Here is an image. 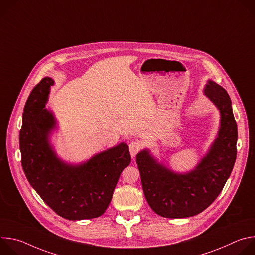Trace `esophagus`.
<instances>
[{"label": "esophagus", "instance_id": "1", "mask_svg": "<svg viewBox=\"0 0 255 255\" xmlns=\"http://www.w3.org/2000/svg\"><path fill=\"white\" fill-rule=\"evenodd\" d=\"M141 148V144L138 141H132L129 144V150H130V154L132 157H135L137 152L140 150Z\"/></svg>", "mask_w": 255, "mask_h": 255}]
</instances>
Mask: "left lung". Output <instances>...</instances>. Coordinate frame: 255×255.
Returning <instances> with one entry per match:
<instances>
[{
  "label": "left lung",
  "instance_id": "8db88e82",
  "mask_svg": "<svg viewBox=\"0 0 255 255\" xmlns=\"http://www.w3.org/2000/svg\"><path fill=\"white\" fill-rule=\"evenodd\" d=\"M204 95L219 110L220 126L194 169L176 172L159 162L147 148L136 155L144 196L150 208L164 218L193 217L207 209L221 193L236 160L237 124L230 97L211 80Z\"/></svg>",
  "mask_w": 255,
  "mask_h": 255
}]
</instances>
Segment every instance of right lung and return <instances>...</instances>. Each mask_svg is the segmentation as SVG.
Masks as SVG:
<instances>
[{
	"instance_id": "obj_1",
	"label": "right lung",
	"mask_w": 255,
	"mask_h": 255,
	"mask_svg": "<svg viewBox=\"0 0 255 255\" xmlns=\"http://www.w3.org/2000/svg\"><path fill=\"white\" fill-rule=\"evenodd\" d=\"M53 85L51 78L42 79L26 102L19 135L23 170L31 187L62 218L77 221L100 217L131 162L129 147L121 142L81 163L58 157L50 143L57 122L45 108Z\"/></svg>"
}]
</instances>
